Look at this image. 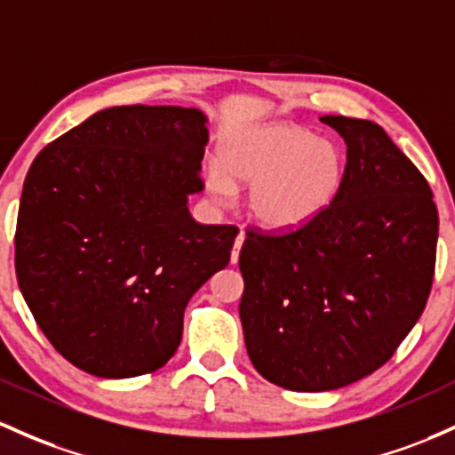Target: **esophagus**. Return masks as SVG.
Here are the masks:
<instances>
[{
    "mask_svg": "<svg viewBox=\"0 0 455 455\" xmlns=\"http://www.w3.org/2000/svg\"><path fill=\"white\" fill-rule=\"evenodd\" d=\"M243 239H246V233L239 231L235 237V246H233V252H231V263L239 261V251H242V246H243Z\"/></svg>",
    "mask_w": 455,
    "mask_h": 455,
    "instance_id": "1",
    "label": "esophagus"
}]
</instances>
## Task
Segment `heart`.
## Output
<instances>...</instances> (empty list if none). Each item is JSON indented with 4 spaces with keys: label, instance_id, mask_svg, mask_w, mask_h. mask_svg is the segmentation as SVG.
I'll return each mask as SVG.
<instances>
[{
    "label": "heart",
    "instance_id": "obj_1",
    "mask_svg": "<svg viewBox=\"0 0 455 455\" xmlns=\"http://www.w3.org/2000/svg\"><path fill=\"white\" fill-rule=\"evenodd\" d=\"M343 171V155L331 140L293 123H257L222 138L204 188L213 203L228 207L237 186H251V216L272 231H291L331 207Z\"/></svg>",
    "mask_w": 455,
    "mask_h": 455
}]
</instances>
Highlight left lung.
Wrapping results in <instances>:
<instances>
[{
	"label": "left lung",
	"mask_w": 455,
	"mask_h": 455,
	"mask_svg": "<svg viewBox=\"0 0 455 455\" xmlns=\"http://www.w3.org/2000/svg\"><path fill=\"white\" fill-rule=\"evenodd\" d=\"M346 140L343 183L313 222L248 228L239 317L248 356L289 391H334L380 369L426 308L438 212L380 124L322 116Z\"/></svg>",
	"instance_id": "left-lung-1"
}]
</instances>
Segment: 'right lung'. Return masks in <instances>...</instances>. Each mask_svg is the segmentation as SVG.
<instances>
[{"label": "right lung", "mask_w": 455, "mask_h": 455, "mask_svg": "<svg viewBox=\"0 0 455 455\" xmlns=\"http://www.w3.org/2000/svg\"><path fill=\"white\" fill-rule=\"evenodd\" d=\"M207 116L177 106L92 114L36 155L14 235L17 281L53 347L99 378L157 371L189 298L231 261L239 228L201 224Z\"/></svg>", "instance_id": "add662e5"}]
</instances>
